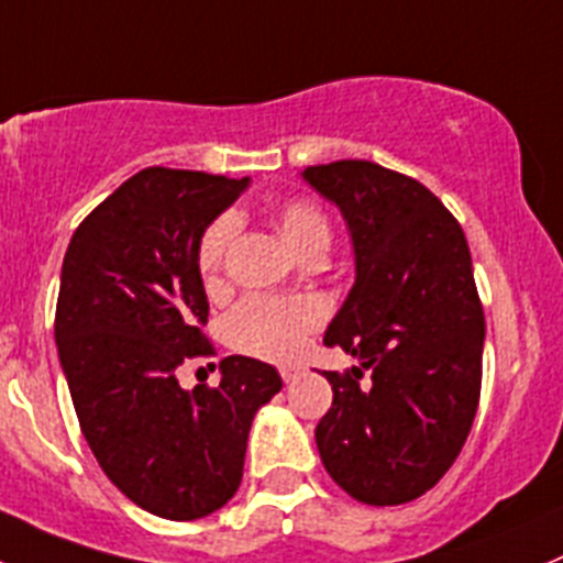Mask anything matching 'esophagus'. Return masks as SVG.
<instances>
[{"label":"esophagus","instance_id":"34e87169","mask_svg":"<svg viewBox=\"0 0 563 563\" xmlns=\"http://www.w3.org/2000/svg\"><path fill=\"white\" fill-rule=\"evenodd\" d=\"M278 373H282V378L290 384V382H296L298 373H301V367H298V365H282V367H278Z\"/></svg>","mask_w":563,"mask_h":563}]
</instances>
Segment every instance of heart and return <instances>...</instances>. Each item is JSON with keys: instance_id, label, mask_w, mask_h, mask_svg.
Returning <instances> with one entry per match:
<instances>
[{"instance_id": "heart-1", "label": "heart", "mask_w": 563, "mask_h": 563, "mask_svg": "<svg viewBox=\"0 0 563 563\" xmlns=\"http://www.w3.org/2000/svg\"><path fill=\"white\" fill-rule=\"evenodd\" d=\"M278 229L301 260L312 262L329 251L331 223L329 216L309 198H287L273 210ZM238 232V218L221 216L205 229L196 249V265L207 285L221 276L223 256ZM323 320V309L309 298L251 296L232 309L227 318V340L240 353L271 362H287L298 356L307 336Z\"/></svg>"}]
</instances>
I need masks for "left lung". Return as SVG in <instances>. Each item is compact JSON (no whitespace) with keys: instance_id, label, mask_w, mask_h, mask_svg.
<instances>
[{"instance_id":"left-lung-1","label":"left lung","mask_w":563,"mask_h":563,"mask_svg":"<svg viewBox=\"0 0 563 563\" xmlns=\"http://www.w3.org/2000/svg\"><path fill=\"white\" fill-rule=\"evenodd\" d=\"M301 176L340 207L356 262L323 342L358 365L323 373L334 400L314 442L351 497L409 503L451 470L478 411L486 323L467 240L442 201L398 170L340 159Z\"/></svg>"}]
</instances>
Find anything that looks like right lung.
Listing matches in <instances>:
<instances>
[{
  "label": "right lung",
  "instance_id": "add662e5",
  "mask_svg": "<svg viewBox=\"0 0 563 563\" xmlns=\"http://www.w3.org/2000/svg\"><path fill=\"white\" fill-rule=\"evenodd\" d=\"M245 187L146 168L79 223L63 260L55 342L79 428L118 489L179 522L232 500L254 415L282 389L249 356L223 358L212 389L176 382L187 358L212 356L198 240Z\"/></svg>",
  "mask_w": 563,
  "mask_h": 563
}]
</instances>
